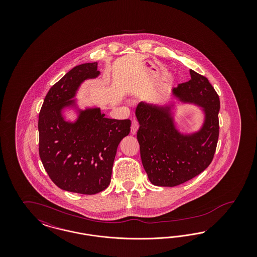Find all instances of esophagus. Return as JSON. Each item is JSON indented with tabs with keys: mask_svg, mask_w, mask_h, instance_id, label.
<instances>
[{
	"mask_svg": "<svg viewBox=\"0 0 257 257\" xmlns=\"http://www.w3.org/2000/svg\"><path fill=\"white\" fill-rule=\"evenodd\" d=\"M139 126H140L139 121H138L137 119H133L132 126H131V133H132V134L134 135L137 133V131H138V129H139Z\"/></svg>",
	"mask_w": 257,
	"mask_h": 257,
	"instance_id": "1",
	"label": "esophagus"
}]
</instances>
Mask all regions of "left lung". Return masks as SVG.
Segmentation results:
<instances>
[{
    "label": "left lung",
    "instance_id": "1",
    "mask_svg": "<svg viewBox=\"0 0 257 257\" xmlns=\"http://www.w3.org/2000/svg\"><path fill=\"white\" fill-rule=\"evenodd\" d=\"M190 74L191 80L174 87L173 94L203 109L205 119L198 132L181 134L175 128L170 106L141 102L136 109L141 158L155 186L185 183L204 171L214 158L220 132V98L206 77L192 69Z\"/></svg>",
    "mask_w": 257,
    "mask_h": 257
}]
</instances>
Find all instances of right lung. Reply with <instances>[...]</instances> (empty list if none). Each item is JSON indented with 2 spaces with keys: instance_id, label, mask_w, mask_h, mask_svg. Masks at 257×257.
<instances>
[{
  "instance_id": "add662e5",
  "label": "right lung",
  "mask_w": 257,
  "mask_h": 257,
  "mask_svg": "<svg viewBox=\"0 0 257 257\" xmlns=\"http://www.w3.org/2000/svg\"><path fill=\"white\" fill-rule=\"evenodd\" d=\"M97 62L75 66L52 86L38 117L39 156L51 180L64 191L94 195L110 182L117 147L130 133V119L105 117L99 108L79 110L75 122L61 111L86 79L96 78Z\"/></svg>"
}]
</instances>
